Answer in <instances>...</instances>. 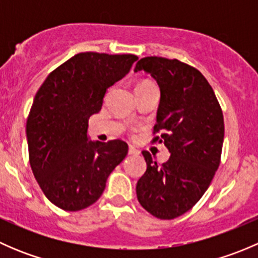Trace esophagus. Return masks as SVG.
<instances>
[{
    "mask_svg": "<svg viewBox=\"0 0 258 258\" xmlns=\"http://www.w3.org/2000/svg\"><path fill=\"white\" fill-rule=\"evenodd\" d=\"M128 155H135V156L140 155V150H137L136 147H134L132 145H130L128 146Z\"/></svg>",
    "mask_w": 258,
    "mask_h": 258,
    "instance_id": "obj_1",
    "label": "esophagus"
}]
</instances>
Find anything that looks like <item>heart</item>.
I'll list each match as a JSON object with an SVG mask.
<instances>
[{
	"label": "heart",
	"instance_id": "heart-1",
	"mask_svg": "<svg viewBox=\"0 0 258 258\" xmlns=\"http://www.w3.org/2000/svg\"><path fill=\"white\" fill-rule=\"evenodd\" d=\"M151 85H153V83L150 82V81H142V82H140L139 85L136 86V88L137 87H144V86H151Z\"/></svg>",
	"mask_w": 258,
	"mask_h": 258
}]
</instances>
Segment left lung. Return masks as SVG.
<instances>
[{
	"instance_id": "1",
	"label": "left lung",
	"mask_w": 258,
	"mask_h": 258,
	"mask_svg": "<svg viewBox=\"0 0 258 258\" xmlns=\"http://www.w3.org/2000/svg\"><path fill=\"white\" fill-rule=\"evenodd\" d=\"M145 71L161 91L152 142L170 151L158 165L142 151L147 168L136 186L141 206L155 217L172 220L191 210L209 188L221 162L225 123L221 106L204 75L178 59L144 57L135 72Z\"/></svg>"
}]
</instances>
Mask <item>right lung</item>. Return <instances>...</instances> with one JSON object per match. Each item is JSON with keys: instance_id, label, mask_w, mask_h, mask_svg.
<instances>
[{"instance_id": "right-lung-1", "label": "right lung", "mask_w": 258, "mask_h": 258, "mask_svg": "<svg viewBox=\"0 0 258 258\" xmlns=\"http://www.w3.org/2000/svg\"><path fill=\"white\" fill-rule=\"evenodd\" d=\"M139 57L82 52L48 75L26 123L33 176L45 196L64 211L95 204L123 161L122 140L88 141V119L100 112L108 87L126 76Z\"/></svg>"}]
</instances>
